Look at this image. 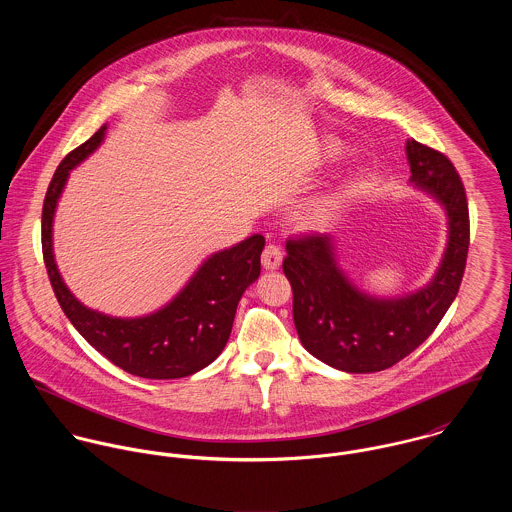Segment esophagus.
<instances>
[{"instance_id": "34e87169", "label": "esophagus", "mask_w": 512, "mask_h": 512, "mask_svg": "<svg viewBox=\"0 0 512 512\" xmlns=\"http://www.w3.org/2000/svg\"><path fill=\"white\" fill-rule=\"evenodd\" d=\"M282 258H284L282 248L276 244H268L262 252V266L266 270H278L282 266Z\"/></svg>"}]
</instances>
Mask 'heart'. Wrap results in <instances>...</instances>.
<instances>
[{"mask_svg":"<svg viewBox=\"0 0 512 512\" xmlns=\"http://www.w3.org/2000/svg\"><path fill=\"white\" fill-rule=\"evenodd\" d=\"M339 147L337 144H331V142H323V144H317L315 149L311 151V161L315 163V165H323V163H327V161H333V159H337L339 157ZM333 203L335 201H331L329 205H327V209H325V213H329V211H333Z\"/></svg>","mask_w":512,"mask_h":512,"instance_id":"heart-1","label":"heart"}]
</instances>
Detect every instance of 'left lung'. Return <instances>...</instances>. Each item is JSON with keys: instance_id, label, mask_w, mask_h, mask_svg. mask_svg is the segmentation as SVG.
<instances>
[{"instance_id": "1", "label": "left lung", "mask_w": 512, "mask_h": 512, "mask_svg": "<svg viewBox=\"0 0 512 512\" xmlns=\"http://www.w3.org/2000/svg\"><path fill=\"white\" fill-rule=\"evenodd\" d=\"M412 181L428 189L449 217V242L434 282L402 299H374L347 282L327 234H295L284 258L292 284L293 323L301 345L325 365L345 372H378L416 351L439 325L459 292L469 250L465 187L445 153L406 144Z\"/></svg>"}]
</instances>
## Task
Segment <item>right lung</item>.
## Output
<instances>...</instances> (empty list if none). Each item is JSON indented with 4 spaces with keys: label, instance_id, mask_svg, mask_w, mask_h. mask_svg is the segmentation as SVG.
I'll return each instance as SVG.
<instances>
[{
    "label": "right lung",
    "instance_id": "obj_1",
    "mask_svg": "<svg viewBox=\"0 0 512 512\" xmlns=\"http://www.w3.org/2000/svg\"><path fill=\"white\" fill-rule=\"evenodd\" d=\"M104 132L106 126L67 153L45 195L41 246L53 292L74 329L112 365L155 380L195 374L222 353L232 331L236 305L244 290L260 276L264 236L254 234L213 254L185 290L153 315L118 319L84 307L59 276L51 248V224L69 171L100 146Z\"/></svg>",
    "mask_w": 512,
    "mask_h": 512
}]
</instances>
